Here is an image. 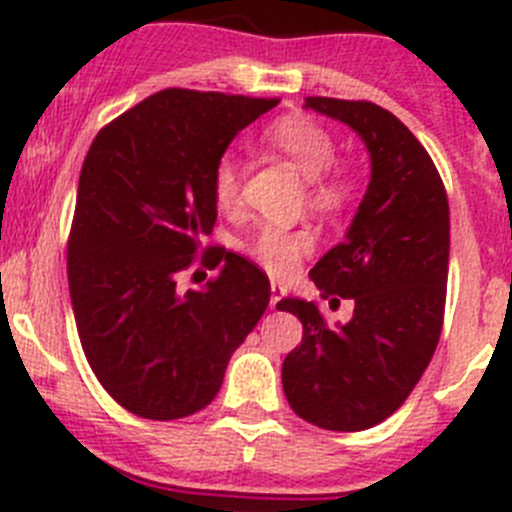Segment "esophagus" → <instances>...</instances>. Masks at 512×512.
<instances>
[{"label": "esophagus", "instance_id": "obj_1", "mask_svg": "<svg viewBox=\"0 0 512 512\" xmlns=\"http://www.w3.org/2000/svg\"><path fill=\"white\" fill-rule=\"evenodd\" d=\"M270 290H273V293H270V308H278V303L283 301V296H285V288L280 283H270Z\"/></svg>", "mask_w": 512, "mask_h": 512}]
</instances>
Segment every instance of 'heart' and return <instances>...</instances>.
Masks as SVG:
<instances>
[{
	"instance_id": "b5f03b06",
	"label": "heart",
	"mask_w": 512,
	"mask_h": 512,
	"mask_svg": "<svg viewBox=\"0 0 512 512\" xmlns=\"http://www.w3.org/2000/svg\"><path fill=\"white\" fill-rule=\"evenodd\" d=\"M265 145L285 155L311 181V201L319 209H336L349 196V178L331 168L336 158L334 135L324 124L301 114H288L265 127ZM211 193L219 209H232L239 193V168L232 158H222L214 168ZM311 247L306 232H290L280 224H265L250 242V255L270 275H288Z\"/></svg>"
}]
</instances>
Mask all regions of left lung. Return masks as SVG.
I'll return each instance as SVG.
<instances>
[{
  "label": "left lung",
  "instance_id": "left-lung-1",
  "mask_svg": "<svg viewBox=\"0 0 512 512\" xmlns=\"http://www.w3.org/2000/svg\"><path fill=\"white\" fill-rule=\"evenodd\" d=\"M306 109L347 124L370 153V183L344 242L311 280L347 324H326L316 303L285 298L303 339L283 362L290 408L319 428L365 431L393 416L439 344L449 275V201L434 160L413 132L372 101L308 96Z\"/></svg>",
  "mask_w": 512,
  "mask_h": 512
}]
</instances>
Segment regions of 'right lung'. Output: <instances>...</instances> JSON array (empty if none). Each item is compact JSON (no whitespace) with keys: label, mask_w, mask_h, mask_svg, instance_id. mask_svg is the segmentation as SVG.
<instances>
[{"label":"right lung","mask_w":512,"mask_h":512,"mask_svg":"<svg viewBox=\"0 0 512 512\" xmlns=\"http://www.w3.org/2000/svg\"><path fill=\"white\" fill-rule=\"evenodd\" d=\"M278 99L165 89L91 142L68 239V290L86 359L122 408L153 421L201 411L270 301L260 267L227 250L204 288L178 273L216 222L211 193L229 142Z\"/></svg>","instance_id":"1"}]
</instances>
